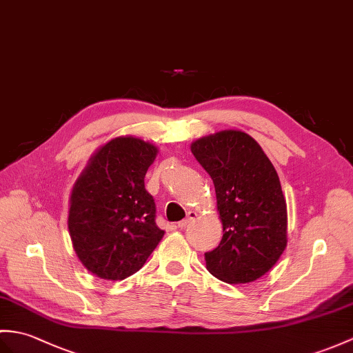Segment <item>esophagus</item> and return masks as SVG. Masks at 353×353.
Instances as JSON below:
<instances>
[{"label": "esophagus", "instance_id": "1", "mask_svg": "<svg viewBox=\"0 0 353 353\" xmlns=\"http://www.w3.org/2000/svg\"><path fill=\"white\" fill-rule=\"evenodd\" d=\"M195 218H196V214H195V212H194V210H190V212H188L186 218L180 221V223H177V227H179V228H185L186 225H190Z\"/></svg>", "mask_w": 353, "mask_h": 353}]
</instances>
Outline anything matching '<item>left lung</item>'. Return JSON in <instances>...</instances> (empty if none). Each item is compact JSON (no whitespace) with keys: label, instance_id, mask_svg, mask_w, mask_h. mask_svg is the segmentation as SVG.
<instances>
[{"label":"left lung","instance_id":"8db88e82","mask_svg":"<svg viewBox=\"0 0 353 353\" xmlns=\"http://www.w3.org/2000/svg\"><path fill=\"white\" fill-rule=\"evenodd\" d=\"M191 152L214 180L223 239L204 254L206 268L228 284L256 281L288 247V204L272 162L242 130L201 137Z\"/></svg>","mask_w":353,"mask_h":353}]
</instances>
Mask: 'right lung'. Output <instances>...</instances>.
I'll use <instances>...</instances> for the list:
<instances>
[{
	"mask_svg": "<svg viewBox=\"0 0 353 353\" xmlns=\"http://www.w3.org/2000/svg\"><path fill=\"white\" fill-rule=\"evenodd\" d=\"M158 147L117 137L99 147L77 179L68 227L83 266L103 280H125L143 268L161 242L153 196L144 177Z\"/></svg>",
	"mask_w": 353,
	"mask_h": 353,
	"instance_id": "right-lung-1",
	"label": "right lung"
}]
</instances>
